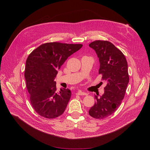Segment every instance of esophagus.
<instances>
[{"instance_id":"1","label":"esophagus","mask_w":150,"mask_h":150,"mask_svg":"<svg viewBox=\"0 0 150 150\" xmlns=\"http://www.w3.org/2000/svg\"><path fill=\"white\" fill-rule=\"evenodd\" d=\"M76 94H77L78 95H79V96H87V93H85V92H82V91H81V90H78Z\"/></svg>"}]
</instances>
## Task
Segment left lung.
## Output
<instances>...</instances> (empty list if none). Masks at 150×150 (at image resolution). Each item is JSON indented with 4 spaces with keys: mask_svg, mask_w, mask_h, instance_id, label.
<instances>
[{
    "mask_svg": "<svg viewBox=\"0 0 150 150\" xmlns=\"http://www.w3.org/2000/svg\"><path fill=\"white\" fill-rule=\"evenodd\" d=\"M99 59V74L107 82L104 94L98 97L89 110L95 119H104L113 114L121 104L124 98L129 75L127 63L123 53L108 41L96 40L89 45Z\"/></svg>",
    "mask_w": 150,
    "mask_h": 150,
    "instance_id": "8db88e82",
    "label": "left lung"
}]
</instances>
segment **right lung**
I'll return each mask as SVG.
<instances>
[{"instance_id": "add662e5", "label": "right lung", "mask_w": 150, "mask_h": 150, "mask_svg": "<svg viewBox=\"0 0 150 150\" xmlns=\"http://www.w3.org/2000/svg\"><path fill=\"white\" fill-rule=\"evenodd\" d=\"M81 44L47 42L34 50L26 60L25 78L31 104L41 116L56 118L63 114L71 97L68 88L57 92L54 79L58 70Z\"/></svg>"}]
</instances>
